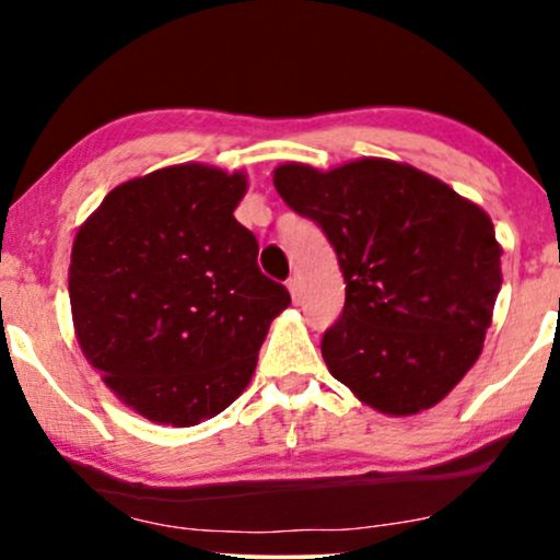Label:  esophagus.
Returning a JSON list of instances; mask_svg holds the SVG:
<instances>
[{
  "mask_svg": "<svg viewBox=\"0 0 560 560\" xmlns=\"http://www.w3.org/2000/svg\"><path fill=\"white\" fill-rule=\"evenodd\" d=\"M288 290H290V298H293V303H301V298H303V285H301V280H298V278H290V280H288Z\"/></svg>",
  "mask_w": 560,
  "mask_h": 560,
  "instance_id": "obj_1",
  "label": "esophagus"
}]
</instances>
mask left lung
I'll return each instance as SVG.
<instances>
[{"instance_id": "obj_1", "label": "left lung", "mask_w": 560, "mask_h": 560, "mask_svg": "<svg viewBox=\"0 0 560 560\" xmlns=\"http://www.w3.org/2000/svg\"><path fill=\"white\" fill-rule=\"evenodd\" d=\"M272 183L324 229L347 282L341 318L320 341L328 372L385 416L441 402L479 359L502 288L489 213L385 158L331 171L285 163Z\"/></svg>"}]
</instances>
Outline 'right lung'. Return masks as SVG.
Here are the masks:
<instances>
[{
	"instance_id": "add662e5",
	"label": "right lung",
	"mask_w": 560,
	"mask_h": 560,
	"mask_svg": "<svg viewBox=\"0 0 560 560\" xmlns=\"http://www.w3.org/2000/svg\"><path fill=\"white\" fill-rule=\"evenodd\" d=\"M247 173L180 163L119 183L75 232L73 331L104 385L158 425L226 410L257 366L288 290L234 219Z\"/></svg>"
}]
</instances>
